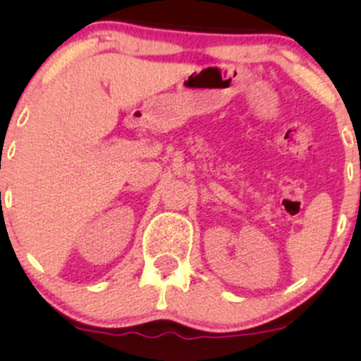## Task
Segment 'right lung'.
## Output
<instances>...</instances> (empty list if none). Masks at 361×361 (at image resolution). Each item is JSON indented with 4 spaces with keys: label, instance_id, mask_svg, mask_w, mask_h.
I'll return each instance as SVG.
<instances>
[{
    "label": "right lung",
    "instance_id": "1",
    "mask_svg": "<svg viewBox=\"0 0 361 361\" xmlns=\"http://www.w3.org/2000/svg\"><path fill=\"white\" fill-rule=\"evenodd\" d=\"M0 198H1V192H0Z\"/></svg>",
    "mask_w": 361,
    "mask_h": 361
}]
</instances>
